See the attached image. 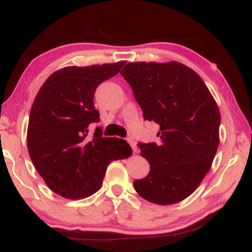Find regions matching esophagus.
<instances>
[{
    "mask_svg": "<svg viewBox=\"0 0 252 252\" xmlns=\"http://www.w3.org/2000/svg\"><path fill=\"white\" fill-rule=\"evenodd\" d=\"M127 143H129L130 144V145H131V147H132V149H133V152H134V153H136V151H137V146H136V142L134 141V140H133V138H131V137H129V138H127Z\"/></svg>",
    "mask_w": 252,
    "mask_h": 252,
    "instance_id": "esophagus-1",
    "label": "esophagus"
}]
</instances>
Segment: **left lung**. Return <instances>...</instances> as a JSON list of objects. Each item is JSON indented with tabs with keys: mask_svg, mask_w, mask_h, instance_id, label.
I'll list each match as a JSON object with an SVG mask.
<instances>
[{
	"mask_svg": "<svg viewBox=\"0 0 252 252\" xmlns=\"http://www.w3.org/2000/svg\"><path fill=\"white\" fill-rule=\"evenodd\" d=\"M120 73L131 85L144 120L160 127L158 144H138L151 171L133 182L135 190L157 205L184 200L211 168L220 142L215 98L202 79L178 62L129 63Z\"/></svg>",
	"mask_w": 252,
	"mask_h": 252,
	"instance_id": "left-lung-1",
	"label": "left lung"
}]
</instances>
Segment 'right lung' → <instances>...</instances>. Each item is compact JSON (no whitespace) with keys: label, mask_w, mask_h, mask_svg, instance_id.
<instances>
[{"label":"right lung","mask_w":252,"mask_h":252,"mask_svg":"<svg viewBox=\"0 0 252 252\" xmlns=\"http://www.w3.org/2000/svg\"><path fill=\"white\" fill-rule=\"evenodd\" d=\"M126 62L62 68L46 79L32 104L27 146L37 172L50 189L68 199L97 191L108 164L132 155L126 141L103 137L93 98L96 88L120 71Z\"/></svg>","instance_id":"obj_1"}]
</instances>
